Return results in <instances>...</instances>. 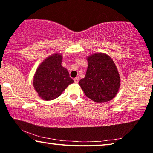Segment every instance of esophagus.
<instances>
[{
  "label": "esophagus",
  "mask_w": 153,
  "mask_h": 153,
  "mask_svg": "<svg viewBox=\"0 0 153 153\" xmlns=\"http://www.w3.org/2000/svg\"><path fill=\"white\" fill-rule=\"evenodd\" d=\"M74 82H75V83L78 82H79V77H75V78H74Z\"/></svg>",
  "instance_id": "34e87169"
}]
</instances>
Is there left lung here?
Wrapping results in <instances>:
<instances>
[{"label": "left lung", "mask_w": 153, "mask_h": 153, "mask_svg": "<svg viewBox=\"0 0 153 153\" xmlns=\"http://www.w3.org/2000/svg\"><path fill=\"white\" fill-rule=\"evenodd\" d=\"M88 68L85 77L79 85L87 97L101 103L111 100L119 91L120 79L112 59L105 53L87 57Z\"/></svg>", "instance_id": "8db88e82"}]
</instances>
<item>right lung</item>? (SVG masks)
<instances>
[{"mask_svg":"<svg viewBox=\"0 0 153 153\" xmlns=\"http://www.w3.org/2000/svg\"><path fill=\"white\" fill-rule=\"evenodd\" d=\"M62 55L55 53L42 62L33 79L34 89L43 100H51L61 95L74 81L66 68L62 66Z\"/></svg>","mask_w":153,"mask_h":153,"instance_id":"1","label":"right lung"}]
</instances>
